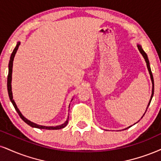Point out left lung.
<instances>
[{
	"label": "left lung",
	"mask_w": 161,
	"mask_h": 161,
	"mask_svg": "<svg viewBox=\"0 0 161 161\" xmlns=\"http://www.w3.org/2000/svg\"><path fill=\"white\" fill-rule=\"evenodd\" d=\"M137 47H138V49H139V51H140V52L141 53V54L142 55V57H144V59H145V60H146V65H147V67H148V71H149V74H150V76H151V79H152V84H153V87H152V96H151V99H150V101H149V103H148V107H147V109H148V106H149V104H150V103H151V101H152V97H153V95H154V78H153V75H152V71H151V68H150V65H149V61H148V57H147V55H146V53H145V51L142 50V47L140 46V45H137ZM147 109H146V110H147ZM145 115V114H144ZM143 115V116H144ZM129 128H130V127H129Z\"/></svg>",
	"instance_id": "left-lung-1"
}]
</instances>
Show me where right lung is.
Listing matches in <instances>:
<instances>
[{"label":"right lung","mask_w":161,"mask_h":161,"mask_svg":"<svg viewBox=\"0 0 161 161\" xmlns=\"http://www.w3.org/2000/svg\"><path fill=\"white\" fill-rule=\"evenodd\" d=\"M20 45V42L17 43V45L15 46V49H14L13 53H12L11 54V57H10V59H9V73H8V77H7V90H8V94H9V99H10L11 102L13 103L14 108H15V110L17 111V113L19 114V116L21 117V119H22L24 122L27 123V125H29L30 126L33 127V128H39V129H47V130H58V129H61V128H65V126L67 125V124H68V121H69V119L65 121V123H63V124L61 125H59V126H56V127H47V126H42V125H39L37 124H35V123H33L32 122H31V121L27 120V119L25 118L24 116H22V114H21V112H20L19 108H17L16 104H15V102H14L13 100V92H12V87H11V81H12V72H13V59H14V57H15V53H16V51L18 50V48H19Z\"/></svg>","instance_id":"obj_1"}]
</instances>
